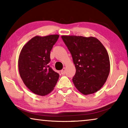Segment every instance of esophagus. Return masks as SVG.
Here are the masks:
<instances>
[{
    "label": "esophagus",
    "mask_w": 128,
    "mask_h": 128,
    "mask_svg": "<svg viewBox=\"0 0 128 128\" xmlns=\"http://www.w3.org/2000/svg\"><path fill=\"white\" fill-rule=\"evenodd\" d=\"M66 73V68H64L62 69V70H61V74H65Z\"/></svg>",
    "instance_id": "esophagus-1"
}]
</instances>
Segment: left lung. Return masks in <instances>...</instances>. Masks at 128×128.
I'll list each match as a JSON object with an SVG mask.
<instances>
[{
	"label": "left lung",
	"mask_w": 128,
	"mask_h": 128,
	"mask_svg": "<svg viewBox=\"0 0 128 128\" xmlns=\"http://www.w3.org/2000/svg\"><path fill=\"white\" fill-rule=\"evenodd\" d=\"M72 56L76 73L72 78L76 88L84 95L98 91L107 79L110 70L109 56L96 38L61 36Z\"/></svg>",
	"instance_id": "1"
}]
</instances>
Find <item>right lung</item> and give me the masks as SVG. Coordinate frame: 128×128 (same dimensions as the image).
<instances>
[{
	"label": "right lung",
	"instance_id": "right-lung-1",
	"mask_svg": "<svg viewBox=\"0 0 128 128\" xmlns=\"http://www.w3.org/2000/svg\"><path fill=\"white\" fill-rule=\"evenodd\" d=\"M59 35L36 36L23 46L18 58V70L25 85L34 94L45 96L54 90L59 74L48 65L50 54Z\"/></svg>",
	"mask_w": 128,
	"mask_h": 128
}]
</instances>
